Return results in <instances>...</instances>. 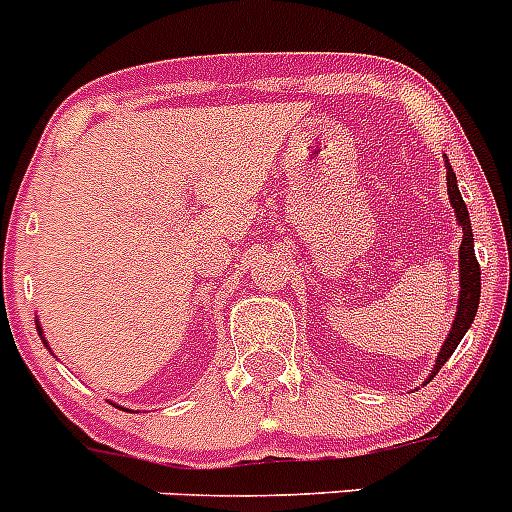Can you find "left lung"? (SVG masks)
Segmentation results:
<instances>
[{
    "instance_id": "8db88e82",
    "label": "left lung",
    "mask_w": 512,
    "mask_h": 512,
    "mask_svg": "<svg viewBox=\"0 0 512 512\" xmlns=\"http://www.w3.org/2000/svg\"><path fill=\"white\" fill-rule=\"evenodd\" d=\"M444 169H447V194H450V204L455 209L457 224L462 227V245H460V298H457V313L455 321H452L450 333L444 338L442 348L437 353V361H434L432 374L427 376L422 386H427L429 381L437 376V371L447 364V358L455 353V348L460 346V341L465 338V333L470 331L472 321H475L477 305H480V265H477L475 257V237H472V224H470V212H467V204L460 194V186H457V176L452 171L450 159L444 156Z\"/></svg>"
}]
</instances>
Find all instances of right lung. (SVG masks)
I'll list each match as a JSON object with an SVG mask.
<instances>
[{"mask_svg":"<svg viewBox=\"0 0 512 512\" xmlns=\"http://www.w3.org/2000/svg\"><path fill=\"white\" fill-rule=\"evenodd\" d=\"M35 326H37V331H40V338H42V343H45V346H47L45 336H42V326H40V321H35ZM118 409H123V407H118Z\"/></svg>","mask_w":512,"mask_h":512,"instance_id":"add662e5","label":"right lung"}]
</instances>
